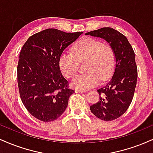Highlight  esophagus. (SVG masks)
<instances>
[{"label": "esophagus", "instance_id": "1", "mask_svg": "<svg viewBox=\"0 0 153 153\" xmlns=\"http://www.w3.org/2000/svg\"><path fill=\"white\" fill-rule=\"evenodd\" d=\"M75 93H76V94H82V93H85V91L78 90V89H76V90H75Z\"/></svg>", "mask_w": 153, "mask_h": 153}]
</instances>
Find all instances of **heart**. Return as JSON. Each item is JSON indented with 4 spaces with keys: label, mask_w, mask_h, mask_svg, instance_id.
<instances>
[{
    "label": "heart",
    "mask_w": 153,
    "mask_h": 153,
    "mask_svg": "<svg viewBox=\"0 0 153 153\" xmlns=\"http://www.w3.org/2000/svg\"><path fill=\"white\" fill-rule=\"evenodd\" d=\"M85 59H88L87 72L77 75L71 82V86L78 90L96 86L101 79L109 78L115 69L116 57L111 47L96 39L87 38L75 44L73 53L68 50L61 53L58 59L61 73L66 78H73L78 72V60Z\"/></svg>",
    "instance_id": "obj_1"
}]
</instances>
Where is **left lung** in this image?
Returning <instances> with one entry per match:
<instances>
[{
  "mask_svg": "<svg viewBox=\"0 0 153 153\" xmlns=\"http://www.w3.org/2000/svg\"><path fill=\"white\" fill-rule=\"evenodd\" d=\"M85 35L103 39L114 52L113 75L107 84L97 90L99 101L90 106L91 112L99 119L114 120L128 109L134 96L137 80L134 52L127 37L112 28H101Z\"/></svg>",
  "mask_w": 153,
  "mask_h": 153,
  "instance_id": "1",
  "label": "left lung"
}]
</instances>
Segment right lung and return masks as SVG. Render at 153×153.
Returning <instances> with one entry per match:
<instances>
[{"mask_svg": "<svg viewBox=\"0 0 153 153\" xmlns=\"http://www.w3.org/2000/svg\"><path fill=\"white\" fill-rule=\"evenodd\" d=\"M82 34L47 29L31 36L23 46L17 67L19 94L28 111L39 120L48 122L59 118L74 94L68 88L58 59Z\"/></svg>", "mask_w": 153, "mask_h": 153, "instance_id": "1", "label": "right lung"}]
</instances>
